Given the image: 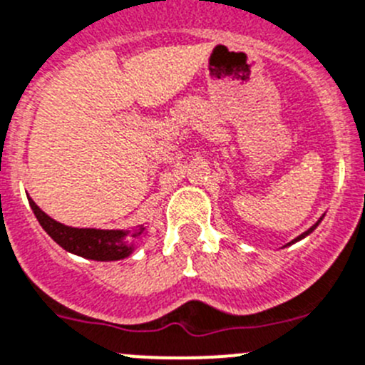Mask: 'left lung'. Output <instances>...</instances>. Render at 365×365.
I'll return each mask as SVG.
<instances>
[{"label": "left lung", "mask_w": 365, "mask_h": 365, "mask_svg": "<svg viewBox=\"0 0 365 365\" xmlns=\"http://www.w3.org/2000/svg\"><path fill=\"white\" fill-rule=\"evenodd\" d=\"M319 222H321V219H319V221H317V222H316V225H314V226H312V228H309V230H307V232H305V233H302V235H299V237H296V239H294V240H292V242H296V240L303 239V237H307V235H309V233H312V232H314V230H316V228H317V225H319ZM292 242H291V244H292Z\"/></svg>", "instance_id": "8db88e82"}]
</instances>
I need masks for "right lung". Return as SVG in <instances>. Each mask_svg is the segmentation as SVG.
Returning a JSON list of instances; mask_svg holds the SVG:
<instances>
[{"label":"right lung","instance_id":"obj_1","mask_svg":"<svg viewBox=\"0 0 365 365\" xmlns=\"http://www.w3.org/2000/svg\"><path fill=\"white\" fill-rule=\"evenodd\" d=\"M31 210H34L35 217L41 222L42 228L46 230L49 237L55 240L58 246L69 253L80 255L83 258H91V260H121V258L128 257L132 253L133 247L126 244V239L132 237H139L144 232L143 226L130 232H123V230H96V228H71V226L56 222L49 215H46L41 208L35 205L31 197H28Z\"/></svg>","mask_w":365,"mask_h":365}]
</instances>
